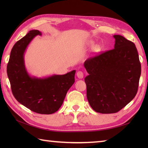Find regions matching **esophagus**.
Returning <instances> with one entry per match:
<instances>
[{"label":"esophagus","instance_id":"34e87169","mask_svg":"<svg viewBox=\"0 0 148 148\" xmlns=\"http://www.w3.org/2000/svg\"><path fill=\"white\" fill-rule=\"evenodd\" d=\"M83 76L84 74L82 71H78L77 72V77L79 78V79H82V78H83Z\"/></svg>","mask_w":148,"mask_h":148}]
</instances>
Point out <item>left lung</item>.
Segmentation results:
<instances>
[{
	"instance_id": "1",
	"label": "left lung",
	"mask_w": 148,
	"mask_h": 148,
	"mask_svg": "<svg viewBox=\"0 0 148 148\" xmlns=\"http://www.w3.org/2000/svg\"><path fill=\"white\" fill-rule=\"evenodd\" d=\"M114 49L84 63L88 75L84 78L86 95L94 111L110 114L126 106L136 95L141 74L134 43L114 35Z\"/></svg>"
}]
</instances>
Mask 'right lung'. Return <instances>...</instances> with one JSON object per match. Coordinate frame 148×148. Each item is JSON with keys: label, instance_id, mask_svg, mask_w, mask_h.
Wrapping results in <instances>:
<instances>
[{"label": "right lung", "instance_id": "1", "mask_svg": "<svg viewBox=\"0 0 148 148\" xmlns=\"http://www.w3.org/2000/svg\"><path fill=\"white\" fill-rule=\"evenodd\" d=\"M38 35H42L40 31L30 30L15 43L11 51L7 73L12 93L18 102L32 111L50 114L62 105L75 81L76 71L42 78L30 76L25 65L24 54L30 42Z\"/></svg>", "mask_w": 148, "mask_h": 148}]
</instances>
